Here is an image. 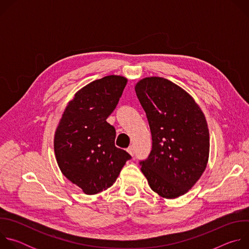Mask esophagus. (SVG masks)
<instances>
[{
    "label": "esophagus",
    "instance_id": "esophagus-1",
    "mask_svg": "<svg viewBox=\"0 0 249 249\" xmlns=\"http://www.w3.org/2000/svg\"><path fill=\"white\" fill-rule=\"evenodd\" d=\"M127 152H128V154L130 155V156H134V147L133 146H130L128 149H127Z\"/></svg>",
    "mask_w": 249,
    "mask_h": 249
}]
</instances>
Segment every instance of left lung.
<instances>
[{
    "label": "left lung",
    "instance_id": "1",
    "mask_svg": "<svg viewBox=\"0 0 249 249\" xmlns=\"http://www.w3.org/2000/svg\"><path fill=\"white\" fill-rule=\"evenodd\" d=\"M146 112L153 139L141 171L151 189L165 199L186 194L204 173L210 153L206 117L182 88L160 77H147L135 86Z\"/></svg>",
    "mask_w": 249,
    "mask_h": 249
}]
</instances>
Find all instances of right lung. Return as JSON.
Listing matches in <instances>:
<instances>
[{"label":"right lung","instance_id":"right-lung-1","mask_svg":"<svg viewBox=\"0 0 249 249\" xmlns=\"http://www.w3.org/2000/svg\"><path fill=\"white\" fill-rule=\"evenodd\" d=\"M128 80L109 75L79 89L68 103L54 135L58 166L85 194L111 187L131 156L115 147L113 126L106 119L115 109Z\"/></svg>","mask_w":249,"mask_h":249}]
</instances>
